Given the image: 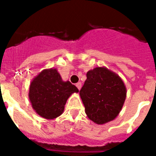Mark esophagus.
<instances>
[{
    "mask_svg": "<svg viewBox=\"0 0 156 156\" xmlns=\"http://www.w3.org/2000/svg\"><path fill=\"white\" fill-rule=\"evenodd\" d=\"M76 87L78 88V90H80L81 89V87H82V83L79 82V83H76Z\"/></svg>",
    "mask_w": 156,
    "mask_h": 156,
    "instance_id": "34e87169",
    "label": "esophagus"
}]
</instances>
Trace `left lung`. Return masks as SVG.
<instances>
[{
    "label": "left lung",
    "instance_id": "left-lung-1",
    "mask_svg": "<svg viewBox=\"0 0 156 156\" xmlns=\"http://www.w3.org/2000/svg\"><path fill=\"white\" fill-rule=\"evenodd\" d=\"M126 88L118 74L105 67L87 73L79 94L89 119L104 124L117 117L126 98Z\"/></svg>",
    "mask_w": 156,
    "mask_h": 156
}]
</instances>
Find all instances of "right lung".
I'll use <instances>...</instances> for the list:
<instances>
[{
	"label": "right lung",
	"mask_w": 156,
	"mask_h": 156,
	"mask_svg": "<svg viewBox=\"0 0 156 156\" xmlns=\"http://www.w3.org/2000/svg\"><path fill=\"white\" fill-rule=\"evenodd\" d=\"M76 86L62 81L56 68L44 69L30 84L29 99L36 113L47 119H53L63 113L68 98L78 93Z\"/></svg>",
	"instance_id": "right-lung-1"
}]
</instances>
